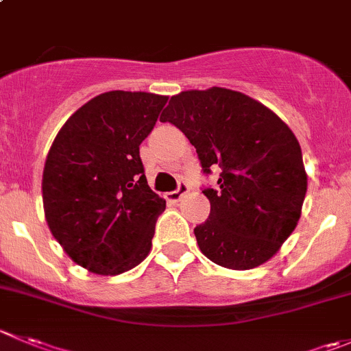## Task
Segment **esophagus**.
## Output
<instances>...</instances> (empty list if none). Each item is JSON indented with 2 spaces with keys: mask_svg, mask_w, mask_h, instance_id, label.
<instances>
[{
  "mask_svg": "<svg viewBox=\"0 0 351 351\" xmlns=\"http://www.w3.org/2000/svg\"><path fill=\"white\" fill-rule=\"evenodd\" d=\"M189 185H186L185 182H182L178 185V190L166 193V200H168V202H178V200H182V197L185 195V193H189Z\"/></svg>",
  "mask_w": 351,
  "mask_h": 351,
  "instance_id": "obj_1",
  "label": "esophagus"
}]
</instances>
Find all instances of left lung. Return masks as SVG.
Masks as SVG:
<instances>
[{
  "instance_id": "left-lung-1",
  "label": "left lung",
  "mask_w": 351,
  "mask_h": 351,
  "mask_svg": "<svg viewBox=\"0 0 351 351\" xmlns=\"http://www.w3.org/2000/svg\"><path fill=\"white\" fill-rule=\"evenodd\" d=\"M169 121L197 149L202 169L221 166L207 189V221L193 230L200 252L226 269L247 271L280 252L302 216L307 173L297 137L274 111L224 87L171 97Z\"/></svg>"
}]
</instances>
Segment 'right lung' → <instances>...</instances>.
I'll use <instances>...</instances> for the list:
<instances>
[{"label": "right lung", "mask_w": 351, "mask_h": 351, "mask_svg": "<svg viewBox=\"0 0 351 351\" xmlns=\"http://www.w3.org/2000/svg\"><path fill=\"white\" fill-rule=\"evenodd\" d=\"M168 96L111 90L78 108L54 137L43 171V206L64 254L101 276L138 266L152 248L166 200L147 185L138 145Z\"/></svg>", "instance_id": "1"}]
</instances>
